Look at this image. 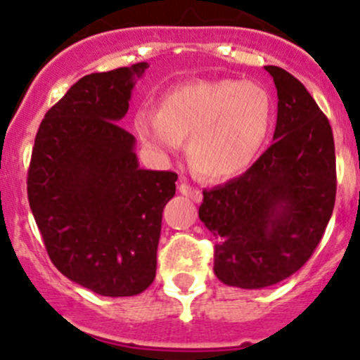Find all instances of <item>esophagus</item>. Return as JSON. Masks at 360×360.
Here are the masks:
<instances>
[{"label": "esophagus", "mask_w": 360, "mask_h": 360, "mask_svg": "<svg viewBox=\"0 0 360 360\" xmlns=\"http://www.w3.org/2000/svg\"><path fill=\"white\" fill-rule=\"evenodd\" d=\"M177 188H179V192L183 193V195H186V198L192 199L193 202H201L202 193H201V190H199V188H193V186H190L188 183H181Z\"/></svg>", "instance_id": "obj_1"}]
</instances>
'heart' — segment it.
<instances>
[{
  "label": "heart",
  "instance_id": "b5f03b06",
  "mask_svg": "<svg viewBox=\"0 0 360 360\" xmlns=\"http://www.w3.org/2000/svg\"><path fill=\"white\" fill-rule=\"evenodd\" d=\"M274 120L270 94L255 81L233 77L186 81L165 94L159 110L141 108L137 136L158 152H176L188 137L193 170L230 179L255 161Z\"/></svg>",
  "mask_w": 360,
  "mask_h": 360
}]
</instances>
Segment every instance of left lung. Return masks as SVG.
Wrapping results in <instances>:
<instances>
[{
  "mask_svg": "<svg viewBox=\"0 0 360 360\" xmlns=\"http://www.w3.org/2000/svg\"><path fill=\"white\" fill-rule=\"evenodd\" d=\"M277 89L274 145L237 179L202 190L199 219L214 233V271L237 288L286 279L311 257L335 206L330 121L301 81L266 67Z\"/></svg>",
  "mask_w": 360,
  "mask_h": 360,
  "instance_id": "left-lung-1",
  "label": "left lung"
}]
</instances>
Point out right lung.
<instances>
[{
  "label": "right lung",
  "instance_id": "1",
  "mask_svg": "<svg viewBox=\"0 0 360 360\" xmlns=\"http://www.w3.org/2000/svg\"><path fill=\"white\" fill-rule=\"evenodd\" d=\"M146 63L81 77L45 114L27 193L46 254L65 277L105 297L145 292L155 279L162 208L176 172L143 170L121 128Z\"/></svg>",
  "mask_w": 360,
  "mask_h": 360
}]
</instances>
